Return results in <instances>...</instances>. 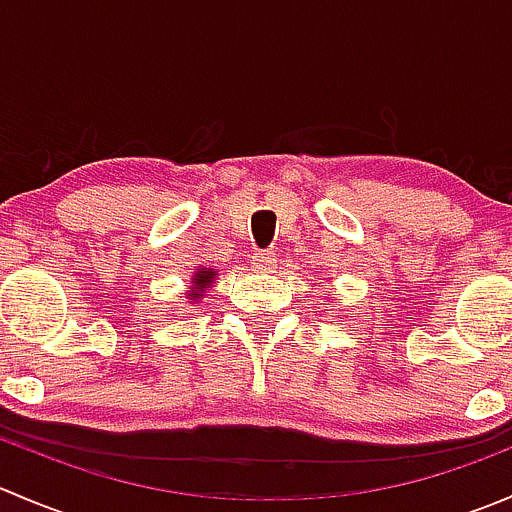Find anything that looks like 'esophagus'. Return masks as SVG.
<instances>
[{
  "instance_id": "obj_1",
  "label": "esophagus",
  "mask_w": 512,
  "mask_h": 512,
  "mask_svg": "<svg viewBox=\"0 0 512 512\" xmlns=\"http://www.w3.org/2000/svg\"><path fill=\"white\" fill-rule=\"evenodd\" d=\"M252 270L260 272V275H272L277 267V255L270 250H257L250 260Z\"/></svg>"
}]
</instances>
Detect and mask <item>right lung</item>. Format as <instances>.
Wrapping results in <instances>:
<instances>
[{
	"instance_id": "add662e5",
	"label": "right lung",
	"mask_w": 512,
	"mask_h": 512,
	"mask_svg": "<svg viewBox=\"0 0 512 512\" xmlns=\"http://www.w3.org/2000/svg\"><path fill=\"white\" fill-rule=\"evenodd\" d=\"M215 280V272L210 270V267H203V270H198L193 275V287H190L188 292V299H195V302H200V297H203V292L213 285Z\"/></svg>"
}]
</instances>
